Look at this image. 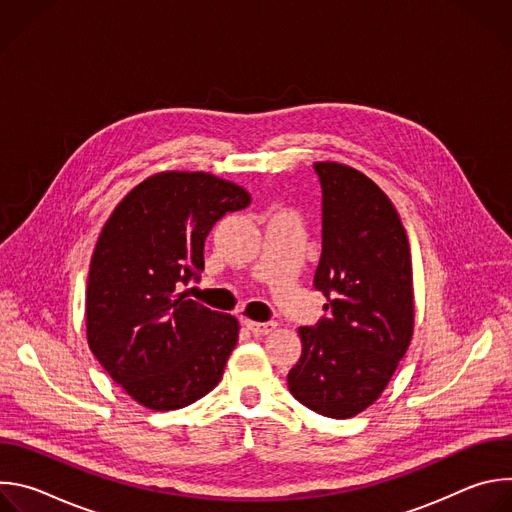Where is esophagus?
<instances>
[{
    "label": "esophagus",
    "instance_id": "34e87169",
    "mask_svg": "<svg viewBox=\"0 0 512 512\" xmlns=\"http://www.w3.org/2000/svg\"><path fill=\"white\" fill-rule=\"evenodd\" d=\"M245 324H247V328H249L255 336H265V334L273 332L275 326H277L275 322H251V320H247Z\"/></svg>",
    "mask_w": 512,
    "mask_h": 512
}]
</instances>
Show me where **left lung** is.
<instances>
[{"instance_id": "1", "label": "left lung", "mask_w": 512, "mask_h": 512, "mask_svg": "<svg viewBox=\"0 0 512 512\" xmlns=\"http://www.w3.org/2000/svg\"><path fill=\"white\" fill-rule=\"evenodd\" d=\"M322 184V255L314 285L326 316L302 326V356L287 387L308 409L348 419L389 385L413 336L407 233L389 196L362 172L316 162Z\"/></svg>"}]
</instances>
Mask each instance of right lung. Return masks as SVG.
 <instances>
[{"label":"right lung","mask_w":512,"mask_h":512,"mask_svg":"<svg viewBox=\"0 0 512 512\" xmlns=\"http://www.w3.org/2000/svg\"><path fill=\"white\" fill-rule=\"evenodd\" d=\"M251 194L208 172H160L111 212L87 281V340L111 379L154 411L186 407L223 379L239 322L186 294L218 218Z\"/></svg>","instance_id":"1"}]
</instances>
